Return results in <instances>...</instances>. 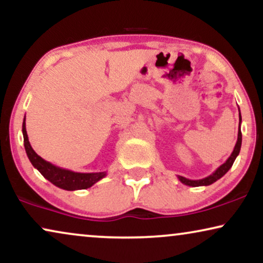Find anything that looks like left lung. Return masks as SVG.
Here are the masks:
<instances>
[{
  "label": "left lung",
  "mask_w": 263,
  "mask_h": 263,
  "mask_svg": "<svg viewBox=\"0 0 263 263\" xmlns=\"http://www.w3.org/2000/svg\"><path fill=\"white\" fill-rule=\"evenodd\" d=\"M240 122H242V116H240V111H239V130H238V136H237V142L235 145V148H233L231 156L228 158V160L225 161L224 164L220 165L217 170H215L213 174L207 176L202 179H188L183 176H177V178L181 181L183 184L189 185V186H201V185H211L212 183L217 182L218 179H220L222 176H224L226 172H228L231 166L235 163L237 156L239 154L240 151V146H242V132H240Z\"/></svg>",
  "instance_id": "obj_1"
}]
</instances>
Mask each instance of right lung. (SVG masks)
<instances>
[{
  "mask_svg": "<svg viewBox=\"0 0 263 263\" xmlns=\"http://www.w3.org/2000/svg\"><path fill=\"white\" fill-rule=\"evenodd\" d=\"M23 135H24V146L26 154L30 159L31 164L48 179L51 182L53 185L59 186L61 189L69 190H79V189H87L97 183L100 179L106 176V171L104 172H89V174H82V172H74L67 168H62L56 166L49 161L43 159L39 157L34 149L32 148L30 141H28V136L26 132V122H23Z\"/></svg>",
  "mask_w": 263,
  "mask_h": 263,
  "instance_id": "1",
  "label": "right lung"
}]
</instances>
